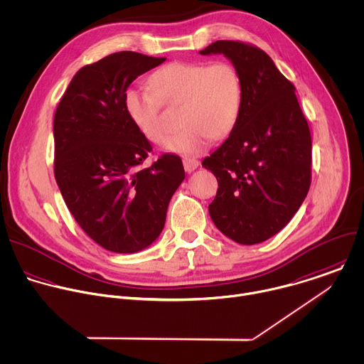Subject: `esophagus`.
Wrapping results in <instances>:
<instances>
[{
	"mask_svg": "<svg viewBox=\"0 0 364 364\" xmlns=\"http://www.w3.org/2000/svg\"><path fill=\"white\" fill-rule=\"evenodd\" d=\"M182 162H183V168H185V171H186L188 173L193 172V171L198 168V165H199L198 159L191 158V156H185V158L182 159Z\"/></svg>",
	"mask_w": 364,
	"mask_h": 364,
	"instance_id": "obj_1",
	"label": "esophagus"
}]
</instances>
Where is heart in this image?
I'll return each instance as SVG.
<instances>
[{"label":"heart","mask_w":364,"mask_h":364,"mask_svg":"<svg viewBox=\"0 0 364 364\" xmlns=\"http://www.w3.org/2000/svg\"><path fill=\"white\" fill-rule=\"evenodd\" d=\"M149 85L127 90L125 111L148 141L161 144L168 134L162 102L182 104L179 122L183 128L166 139L169 152L198 155L208 149L212 138L229 136L239 121L242 81L229 63H172L154 73Z\"/></svg>","instance_id":"heart-1"}]
</instances>
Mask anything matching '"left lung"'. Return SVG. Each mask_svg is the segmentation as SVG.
<instances>
[{"instance_id":"obj_1","label":"left lung","mask_w":364,"mask_h":364,"mask_svg":"<svg viewBox=\"0 0 364 364\" xmlns=\"http://www.w3.org/2000/svg\"><path fill=\"white\" fill-rule=\"evenodd\" d=\"M199 54H223L242 81L239 121L202 162L219 185L209 215L229 239L256 245L280 232L309 192V125L296 88L264 51L239 41H216Z\"/></svg>"}]
</instances>
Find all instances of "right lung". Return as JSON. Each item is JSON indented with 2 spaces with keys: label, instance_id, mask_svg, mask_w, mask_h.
Segmentation results:
<instances>
[{
  "label": "right lung",
  "instance_id": "add662e5",
  "mask_svg": "<svg viewBox=\"0 0 364 364\" xmlns=\"http://www.w3.org/2000/svg\"><path fill=\"white\" fill-rule=\"evenodd\" d=\"M165 60L111 54L74 75L55 111V181L82 230L109 252L151 246L185 179L178 155L141 168L152 148L124 105L129 85Z\"/></svg>",
  "mask_w": 364,
  "mask_h": 364
}]
</instances>
